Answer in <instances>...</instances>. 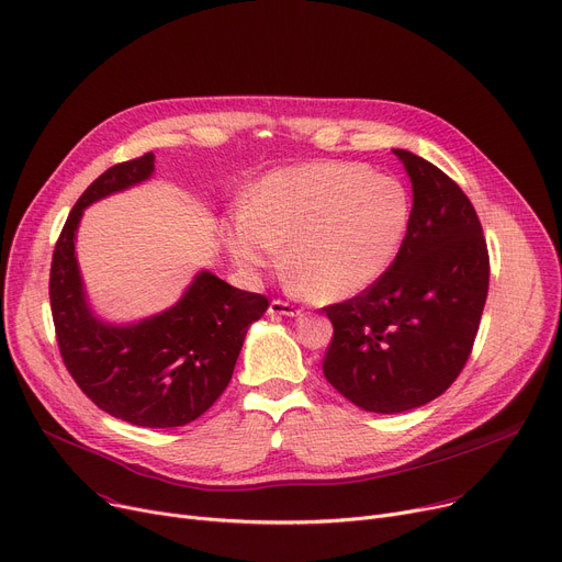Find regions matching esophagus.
<instances>
[{"label": "esophagus", "mask_w": 562, "mask_h": 562, "mask_svg": "<svg viewBox=\"0 0 562 562\" xmlns=\"http://www.w3.org/2000/svg\"><path fill=\"white\" fill-rule=\"evenodd\" d=\"M268 313H270L272 317H283V315H285V317H300V315H302L300 308L288 304V302H281V300H274V302L270 304Z\"/></svg>", "instance_id": "esophagus-1"}]
</instances>
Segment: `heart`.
I'll use <instances>...</instances> for the list:
<instances>
[{
    "label": "heart",
    "mask_w": 562,
    "mask_h": 562,
    "mask_svg": "<svg viewBox=\"0 0 562 562\" xmlns=\"http://www.w3.org/2000/svg\"><path fill=\"white\" fill-rule=\"evenodd\" d=\"M413 222L402 181L366 165L319 160L272 172L224 224V245L249 274L285 266L311 300L370 290L400 256Z\"/></svg>",
    "instance_id": "1"
}]
</instances>
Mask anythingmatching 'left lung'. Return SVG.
Listing matches in <instances>:
<instances>
[{
  "mask_svg": "<svg viewBox=\"0 0 562 562\" xmlns=\"http://www.w3.org/2000/svg\"><path fill=\"white\" fill-rule=\"evenodd\" d=\"M413 183V222L400 256L366 292L326 306L334 340L324 376L370 413L419 408L456 381L483 315L490 258L479 215L434 162L392 149Z\"/></svg>",
  "mask_w": 562,
  "mask_h": 562,
  "instance_id": "left-lung-1",
  "label": "left lung"
}]
</instances>
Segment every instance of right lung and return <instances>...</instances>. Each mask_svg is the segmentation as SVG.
Returning <instances> with one entry per match:
<instances>
[{
  "label": "right lung",
  "instance_id": "right-lung-1",
  "mask_svg": "<svg viewBox=\"0 0 562 562\" xmlns=\"http://www.w3.org/2000/svg\"><path fill=\"white\" fill-rule=\"evenodd\" d=\"M154 154L113 165L79 196L52 258L49 300L65 368L109 415L147 428L183 426L204 415L234 374L247 328L268 300L196 272L181 300L138 322H106L90 306L77 260L83 211L147 181Z\"/></svg>",
  "mask_w": 562,
  "mask_h": 562
}]
</instances>
